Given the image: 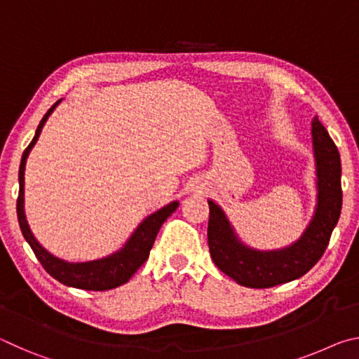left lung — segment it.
Listing matches in <instances>:
<instances>
[{
  "instance_id": "1",
  "label": "left lung",
  "mask_w": 359,
  "mask_h": 359,
  "mask_svg": "<svg viewBox=\"0 0 359 359\" xmlns=\"http://www.w3.org/2000/svg\"><path fill=\"white\" fill-rule=\"evenodd\" d=\"M312 141L317 165V208L294 244L269 252L247 247L236 236L220 205L209 199L208 242L212 261L242 287L271 288L296 280L318 263L330 244L342 209V166L336 144L318 117L312 120Z\"/></svg>"
}]
</instances>
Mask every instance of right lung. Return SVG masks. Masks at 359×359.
I'll return each instance as SVG.
<instances>
[{
	"mask_svg": "<svg viewBox=\"0 0 359 359\" xmlns=\"http://www.w3.org/2000/svg\"><path fill=\"white\" fill-rule=\"evenodd\" d=\"M62 101V100H60ZM57 101L47 114L42 117L41 123L36 130V135L33 141L29 142L22 155L20 169H19V198H17V217H19V224L22 229V234L25 241L32 247L36 258L39 259L42 267L50 274L55 280L66 285V287H74L81 290L88 291H104L117 288L130 280L133 274L141 267L149 258V253L154 247L155 238L160 231L161 224L166 222L168 217H171L172 212L179 208L177 201L169 203L165 208L156 210L155 214L149 215L145 220L139 224L137 229L131 234L128 242L123 245V248L106 258L95 259V261H85V263H69V261L60 259L48 253L44 247H42L32 233L28 226L25 210H23V187H25V163L29 155V151L38 142V137L42 131V126L48 118V115L53 112V109L58 106Z\"/></svg>",
	"mask_w": 359,
	"mask_h": 359,
	"instance_id": "1",
	"label": "right lung"
}]
</instances>
